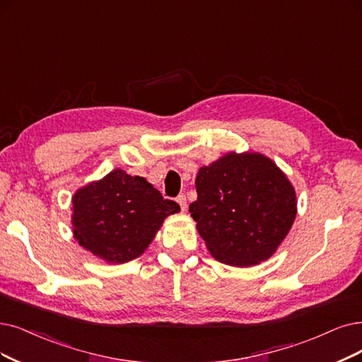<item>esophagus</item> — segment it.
Returning <instances> with one entry per match:
<instances>
[{
	"instance_id": "obj_1",
	"label": "esophagus",
	"mask_w": 362,
	"mask_h": 362,
	"mask_svg": "<svg viewBox=\"0 0 362 362\" xmlns=\"http://www.w3.org/2000/svg\"><path fill=\"white\" fill-rule=\"evenodd\" d=\"M176 202L180 204V209H182L183 211L188 210V203H186V195H183V194H182V195H179Z\"/></svg>"
}]
</instances>
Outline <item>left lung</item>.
I'll use <instances>...</instances> for the list:
<instances>
[{
	"mask_svg": "<svg viewBox=\"0 0 362 362\" xmlns=\"http://www.w3.org/2000/svg\"><path fill=\"white\" fill-rule=\"evenodd\" d=\"M189 206L210 255L252 267L274 255L297 216V194L286 174L259 152H228L198 170Z\"/></svg>",
	"mask_w": 362,
	"mask_h": 362,
	"instance_id": "left-lung-1",
	"label": "left lung"
}]
</instances>
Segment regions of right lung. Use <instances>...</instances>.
Here are the masks:
<instances>
[{
  "mask_svg": "<svg viewBox=\"0 0 362 362\" xmlns=\"http://www.w3.org/2000/svg\"><path fill=\"white\" fill-rule=\"evenodd\" d=\"M71 211L78 245L105 262L124 264L143 255L165 218L180 207L144 177L116 168L78 188Z\"/></svg>",
  "mask_w": 362,
  "mask_h": 362,
  "instance_id": "1",
  "label": "right lung"
}]
</instances>
